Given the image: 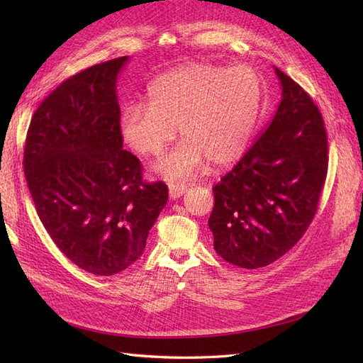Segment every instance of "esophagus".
Returning <instances> with one entry per match:
<instances>
[{"label":"esophagus","mask_w":363,"mask_h":363,"mask_svg":"<svg viewBox=\"0 0 363 363\" xmlns=\"http://www.w3.org/2000/svg\"><path fill=\"white\" fill-rule=\"evenodd\" d=\"M184 191H186V186H183V184H180V183H171L169 184V197L172 200L182 197Z\"/></svg>","instance_id":"1"}]
</instances>
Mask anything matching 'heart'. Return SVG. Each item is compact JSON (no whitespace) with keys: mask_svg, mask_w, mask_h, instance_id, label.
Listing matches in <instances>:
<instances>
[{"mask_svg":"<svg viewBox=\"0 0 363 363\" xmlns=\"http://www.w3.org/2000/svg\"><path fill=\"white\" fill-rule=\"evenodd\" d=\"M262 101L263 83L252 67L192 63L158 77L149 87V103L125 106L120 132L135 154L158 157L179 128L183 141L157 171L169 180H188L206 162L223 167L243 155Z\"/></svg>","mask_w":363,"mask_h":363,"instance_id":"heart-1","label":"heart"}]
</instances>
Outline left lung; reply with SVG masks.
I'll use <instances>...</instances> for the list:
<instances>
[{"instance_id": "left-lung-1", "label": "left lung", "mask_w": 363, "mask_h": 363, "mask_svg": "<svg viewBox=\"0 0 363 363\" xmlns=\"http://www.w3.org/2000/svg\"><path fill=\"white\" fill-rule=\"evenodd\" d=\"M276 69L281 101L267 130L220 180L208 220L214 250L235 267H267L311 225L328 171L322 113L293 78Z\"/></svg>"}]
</instances>
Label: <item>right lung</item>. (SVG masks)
<instances>
[{"label": "right lung", "instance_id": "1", "mask_svg": "<svg viewBox=\"0 0 363 363\" xmlns=\"http://www.w3.org/2000/svg\"><path fill=\"white\" fill-rule=\"evenodd\" d=\"M128 60L61 83L35 111L24 146L43 226L77 267L106 277L140 259L167 201L166 184L143 182L140 160L123 149L117 77Z\"/></svg>", "mask_w": 363, "mask_h": 363}]
</instances>
